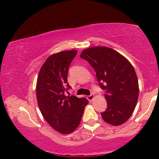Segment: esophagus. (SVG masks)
<instances>
[{
    "mask_svg": "<svg viewBox=\"0 0 159 159\" xmlns=\"http://www.w3.org/2000/svg\"><path fill=\"white\" fill-rule=\"evenodd\" d=\"M93 98H94V95H93V94H91V95L87 96V99H88V100H89L90 102H92Z\"/></svg>",
    "mask_w": 159,
    "mask_h": 159,
    "instance_id": "esophagus-1",
    "label": "esophagus"
}]
</instances>
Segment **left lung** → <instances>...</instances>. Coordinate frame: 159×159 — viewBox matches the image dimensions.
<instances>
[{"label":"left lung","instance_id":"1","mask_svg":"<svg viewBox=\"0 0 159 159\" xmlns=\"http://www.w3.org/2000/svg\"><path fill=\"white\" fill-rule=\"evenodd\" d=\"M80 57L95 69L99 86L105 90L107 108L101 113L102 118L113 125L124 123L133 113L139 95L138 80L133 65L108 47L89 48L83 50Z\"/></svg>","mask_w":159,"mask_h":159}]
</instances>
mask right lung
<instances>
[{"label": "right lung", "mask_w": 159, "mask_h": 159, "mask_svg": "<svg viewBox=\"0 0 159 159\" xmlns=\"http://www.w3.org/2000/svg\"><path fill=\"white\" fill-rule=\"evenodd\" d=\"M77 50L62 51L50 55L40 70L36 83L38 104L43 116L51 127L61 134H69L79 125L88 100L65 92L69 66Z\"/></svg>", "instance_id": "add662e5"}]
</instances>
